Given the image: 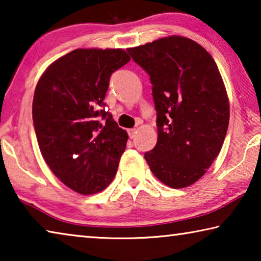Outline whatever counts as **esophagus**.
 <instances>
[{"label": "esophagus", "mask_w": 261, "mask_h": 261, "mask_svg": "<svg viewBox=\"0 0 261 261\" xmlns=\"http://www.w3.org/2000/svg\"><path fill=\"white\" fill-rule=\"evenodd\" d=\"M127 134H129V137L131 139L135 138L136 134H137V129H129V130H127Z\"/></svg>", "instance_id": "1"}]
</instances>
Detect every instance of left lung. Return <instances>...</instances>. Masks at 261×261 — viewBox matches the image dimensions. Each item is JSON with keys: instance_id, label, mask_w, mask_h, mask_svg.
<instances>
[{"instance_id": "8db88e82", "label": "left lung", "mask_w": 261, "mask_h": 261, "mask_svg": "<svg viewBox=\"0 0 261 261\" xmlns=\"http://www.w3.org/2000/svg\"><path fill=\"white\" fill-rule=\"evenodd\" d=\"M126 50L149 74L158 112V141L145 160L167 187H190L219 155L228 130L230 106L218 65L180 35Z\"/></svg>"}]
</instances>
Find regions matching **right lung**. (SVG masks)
Returning <instances> with one entry per match:
<instances>
[{"mask_svg":"<svg viewBox=\"0 0 261 261\" xmlns=\"http://www.w3.org/2000/svg\"><path fill=\"white\" fill-rule=\"evenodd\" d=\"M129 61L121 48H79L53 62L35 86L32 115L40 152L56 177L84 196L112 183L126 147V131L100 109L110 76Z\"/></svg>","mask_w":261,"mask_h":261,"instance_id":"right-lung-1","label":"right lung"}]
</instances>
